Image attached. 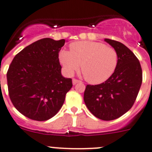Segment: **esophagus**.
<instances>
[{"mask_svg":"<svg viewBox=\"0 0 152 152\" xmlns=\"http://www.w3.org/2000/svg\"><path fill=\"white\" fill-rule=\"evenodd\" d=\"M80 80H78V79H73V85H76V84H77V83H80Z\"/></svg>","mask_w":152,"mask_h":152,"instance_id":"obj_1","label":"esophagus"}]
</instances>
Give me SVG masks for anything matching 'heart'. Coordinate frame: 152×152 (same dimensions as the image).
I'll use <instances>...</instances> for the list:
<instances>
[{
  "label": "heart",
  "mask_w": 152,
  "mask_h": 152,
  "mask_svg": "<svg viewBox=\"0 0 152 152\" xmlns=\"http://www.w3.org/2000/svg\"><path fill=\"white\" fill-rule=\"evenodd\" d=\"M70 51L61 50L59 61L64 70L72 75L81 70L85 79L90 83L98 84L112 76L118 63V54L113 48L97 42L82 41L72 43Z\"/></svg>",
  "instance_id": "1"
}]
</instances>
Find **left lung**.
Returning <instances> with one entry per match:
<instances>
[{
    "label": "left lung",
    "mask_w": 152,
    "mask_h": 152,
    "mask_svg": "<svg viewBox=\"0 0 152 152\" xmlns=\"http://www.w3.org/2000/svg\"><path fill=\"white\" fill-rule=\"evenodd\" d=\"M104 41L117 50V66L104 83L86 86L84 102L95 117L108 121L132 107L142 82V71L137 57L124 44L109 39Z\"/></svg>",
    "instance_id": "8db88e82"
}]
</instances>
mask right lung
<instances>
[{
	"instance_id": "add662e5",
	"label": "right lung",
	"mask_w": 152,
	"mask_h": 152,
	"mask_svg": "<svg viewBox=\"0 0 152 152\" xmlns=\"http://www.w3.org/2000/svg\"><path fill=\"white\" fill-rule=\"evenodd\" d=\"M65 40L50 38L33 42L19 52L7 73L9 96L13 106L31 120L54 117L73 86L72 79L61 75L59 52Z\"/></svg>"
}]
</instances>
